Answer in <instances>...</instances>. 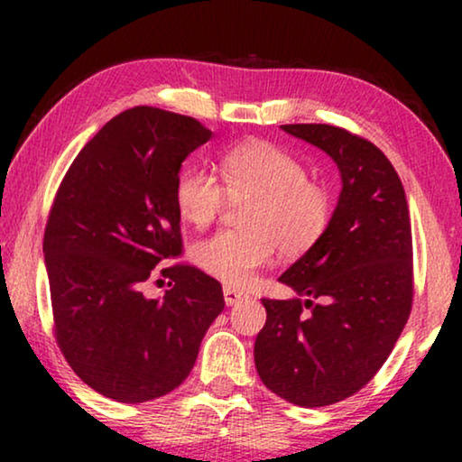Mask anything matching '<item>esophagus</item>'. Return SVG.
<instances>
[{"label": "esophagus", "mask_w": 462, "mask_h": 462, "mask_svg": "<svg viewBox=\"0 0 462 462\" xmlns=\"http://www.w3.org/2000/svg\"><path fill=\"white\" fill-rule=\"evenodd\" d=\"M223 294H225V305L226 307H233V305H237V302H242V300L248 299V294L242 292V290L231 288V286H225L223 288Z\"/></svg>", "instance_id": "esophagus-1"}]
</instances>
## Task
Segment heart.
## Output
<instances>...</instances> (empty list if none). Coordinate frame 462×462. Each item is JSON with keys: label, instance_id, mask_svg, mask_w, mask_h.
I'll use <instances>...</instances> for the list:
<instances>
[{"label": "heart", "instance_id": "obj_1", "mask_svg": "<svg viewBox=\"0 0 462 462\" xmlns=\"http://www.w3.org/2000/svg\"><path fill=\"white\" fill-rule=\"evenodd\" d=\"M231 199H252L242 231H218L193 245L201 271L226 286L244 288L256 271L286 256H302L319 244L332 220V195L324 182L307 179V166L290 151L252 141L226 151L220 162ZM225 187L204 166L180 170L174 204L189 225L206 226L226 199Z\"/></svg>", "mask_w": 462, "mask_h": 462}]
</instances>
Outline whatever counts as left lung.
<instances>
[{
	"label": "left lung",
	"mask_w": 462,
	"mask_h": 462,
	"mask_svg": "<svg viewBox=\"0 0 462 462\" xmlns=\"http://www.w3.org/2000/svg\"><path fill=\"white\" fill-rule=\"evenodd\" d=\"M282 130L330 155L343 187L326 236L280 277L296 296L263 299L254 364L282 400L319 408L357 393L393 351L412 307V229L381 149L328 124Z\"/></svg>",
	"instance_id": "obj_1"
}]
</instances>
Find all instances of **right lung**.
<instances>
[{"mask_svg": "<svg viewBox=\"0 0 462 462\" xmlns=\"http://www.w3.org/2000/svg\"><path fill=\"white\" fill-rule=\"evenodd\" d=\"M210 138L198 119L134 106L86 143L56 193L43 236L56 338L75 374L116 402L179 387L225 309L220 283L187 264L162 269L163 296L143 292L180 254L174 185Z\"/></svg>", "mask_w": 462, "mask_h": 462, "instance_id": "1", "label": "right lung"}]
</instances>
